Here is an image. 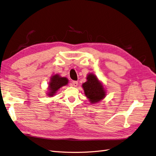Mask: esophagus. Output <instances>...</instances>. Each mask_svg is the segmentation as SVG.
<instances>
[{
  "label": "esophagus",
  "instance_id": "34e87169",
  "mask_svg": "<svg viewBox=\"0 0 156 156\" xmlns=\"http://www.w3.org/2000/svg\"><path fill=\"white\" fill-rule=\"evenodd\" d=\"M77 85H78V82L77 81H72V86L76 87H77Z\"/></svg>",
  "mask_w": 156,
  "mask_h": 156
}]
</instances>
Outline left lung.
Segmentation results:
<instances>
[{
    "label": "left lung",
    "mask_w": 156,
    "mask_h": 156,
    "mask_svg": "<svg viewBox=\"0 0 156 156\" xmlns=\"http://www.w3.org/2000/svg\"><path fill=\"white\" fill-rule=\"evenodd\" d=\"M83 88L85 95L92 103L100 101L105 96L103 86L94 74L88 75L87 81L83 84Z\"/></svg>",
    "instance_id": "1"
}]
</instances>
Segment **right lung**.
Listing matches in <instances>:
<instances>
[{
  "label": "right lung",
  "instance_id": "add662e5",
  "mask_svg": "<svg viewBox=\"0 0 156 156\" xmlns=\"http://www.w3.org/2000/svg\"><path fill=\"white\" fill-rule=\"evenodd\" d=\"M68 79L66 77H60L59 75H55L51 79L49 83L50 93L48 94L49 96H53L58 90L62 86L66 85L68 84Z\"/></svg>",
  "mask_w": 156,
  "mask_h": 156
}]
</instances>
